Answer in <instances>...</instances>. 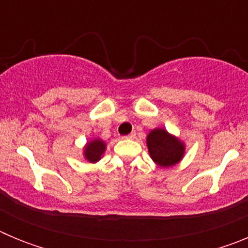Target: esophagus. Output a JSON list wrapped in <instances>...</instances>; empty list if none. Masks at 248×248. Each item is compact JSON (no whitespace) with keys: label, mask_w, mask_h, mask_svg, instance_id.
I'll list each match as a JSON object with an SVG mask.
<instances>
[{"label":"esophagus","mask_w":248,"mask_h":248,"mask_svg":"<svg viewBox=\"0 0 248 248\" xmlns=\"http://www.w3.org/2000/svg\"><path fill=\"white\" fill-rule=\"evenodd\" d=\"M135 137H137V133L135 131H133V133H130L129 135H126V139H135Z\"/></svg>","instance_id":"34e87169"}]
</instances>
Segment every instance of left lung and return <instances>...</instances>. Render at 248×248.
<instances>
[{
  "label": "left lung",
  "instance_id": "8db88e82",
  "mask_svg": "<svg viewBox=\"0 0 248 248\" xmlns=\"http://www.w3.org/2000/svg\"><path fill=\"white\" fill-rule=\"evenodd\" d=\"M149 154L161 168L176 165L185 154V144L163 128L153 129L146 137Z\"/></svg>",
  "mask_w": 248,
  "mask_h": 248
}]
</instances>
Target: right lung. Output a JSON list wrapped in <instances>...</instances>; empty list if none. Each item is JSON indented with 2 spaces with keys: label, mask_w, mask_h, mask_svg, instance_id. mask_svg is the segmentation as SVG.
Returning a JSON list of instances; mask_svg holds the SVG:
<instances>
[{
  "label": "right lung",
  "mask_w": 248,
  "mask_h": 248,
  "mask_svg": "<svg viewBox=\"0 0 248 248\" xmlns=\"http://www.w3.org/2000/svg\"><path fill=\"white\" fill-rule=\"evenodd\" d=\"M105 143L100 139L91 140L87 145L84 146V157L89 163H97L102 159L103 154L105 153Z\"/></svg>",
  "instance_id": "add662e5"
}]
</instances>
